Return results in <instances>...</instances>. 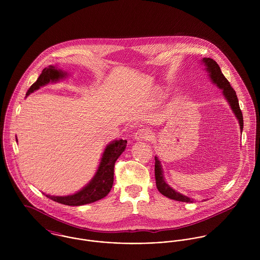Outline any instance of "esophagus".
Masks as SVG:
<instances>
[{"mask_svg": "<svg viewBox=\"0 0 260 260\" xmlns=\"http://www.w3.org/2000/svg\"><path fill=\"white\" fill-rule=\"evenodd\" d=\"M151 138H152V132H151V130H149L147 128L139 129L135 133V140L136 141H146V140H150Z\"/></svg>", "mask_w": 260, "mask_h": 260, "instance_id": "esophagus-1", "label": "esophagus"}]
</instances>
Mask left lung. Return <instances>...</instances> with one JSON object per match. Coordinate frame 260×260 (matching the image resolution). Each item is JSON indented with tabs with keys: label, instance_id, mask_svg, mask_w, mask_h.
Returning a JSON list of instances; mask_svg holds the SVG:
<instances>
[{
	"label": "left lung",
	"instance_id": "1",
	"mask_svg": "<svg viewBox=\"0 0 260 260\" xmlns=\"http://www.w3.org/2000/svg\"><path fill=\"white\" fill-rule=\"evenodd\" d=\"M202 62L205 66V69H206L207 73L209 74V78L212 81V83H214L219 89L222 90L223 96L227 100V102L229 103L231 110L235 114V116L238 120L239 126H240V130L242 132V130H243V117H242V112H241L240 107H239V103H238V99H237L235 91L231 87L228 80L224 77L218 64L213 59L203 58ZM155 180H156L157 189L159 190V192L162 195H164V196H166L170 199L176 200V201L189 202V203L194 202V200L192 198H189L185 195L175 191L173 188H171L170 186L166 183V181L164 180V176H163V169H162V166H161V162L159 161L157 156H155Z\"/></svg>",
	"mask_w": 260,
	"mask_h": 260
}]
</instances>
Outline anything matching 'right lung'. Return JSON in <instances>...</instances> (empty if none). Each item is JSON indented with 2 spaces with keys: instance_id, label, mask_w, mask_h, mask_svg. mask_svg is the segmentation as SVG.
Returning <instances> with one entry per match:
<instances>
[{
  "instance_id": "add662e5",
  "label": "right lung",
  "mask_w": 260,
  "mask_h": 260,
  "mask_svg": "<svg viewBox=\"0 0 260 260\" xmlns=\"http://www.w3.org/2000/svg\"><path fill=\"white\" fill-rule=\"evenodd\" d=\"M66 76L67 73L57 69L56 66L50 65L48 68H45L42 71L37 81L30 87L26 95H30L34 91L40 89V87L45 86L50 82H57L60 79L66 78ZM126 144L127 141L123 139L112 141L110 144H108L103 152L96 174L87 185L83 187L77 193L67 196H54L48 194H46V196L53 201L69 206H80L104 198L110 192L113 185L115 162L124 152L127 146Z\"/></svg>"
}]
</instances>
